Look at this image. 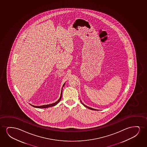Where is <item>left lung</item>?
Returning a JSON list of instances; mask_svg holds the SVG:
<instances>
[{
	"label": "left lung",
	"mask_w": 147,
	"mask_h": 147,
	"mask_svg": "<svg viewBox=\"0 0 147 147\" xmlns=\"http://www.w3.org/2000/svg\"><path fill=\"white\" fill-rule=\"evenodd\" d=\"M81 103L85 107H87V109H91V110H93V111H97V110H96V109H92V108H91V107H87V106H86V105H84L83 103L82 102V101H81Z\"/></svg>",
	"instance_id": "left-lung-1"
}]
</instances>
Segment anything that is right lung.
Here are the masks:
<instances>
[{
	"instance_id": "right-lung-1",
	"label": "right lung",
	"mask_w": 147,
	"mask_h": 147,
	"mask_svg": "<svg viewBox=\"0 0 147 147\" xmlns=\"http://www.w3.org/2000/svg\"><path fill=\"white\" fill-rule=\"evenodd\" d=\"M65 84V83H64V85H63V87L64 86ZM62 91H61V94L60 97V98L58 100L56 101V102L53 103H52V104H50V105H42V106H34V105H31L32 106V107H34L39 108V109H45V108H48V107H54V106H55L56 105H57V104L59 102V101L61 100V97H62Z\"/></svg>"
}]
</instances>
